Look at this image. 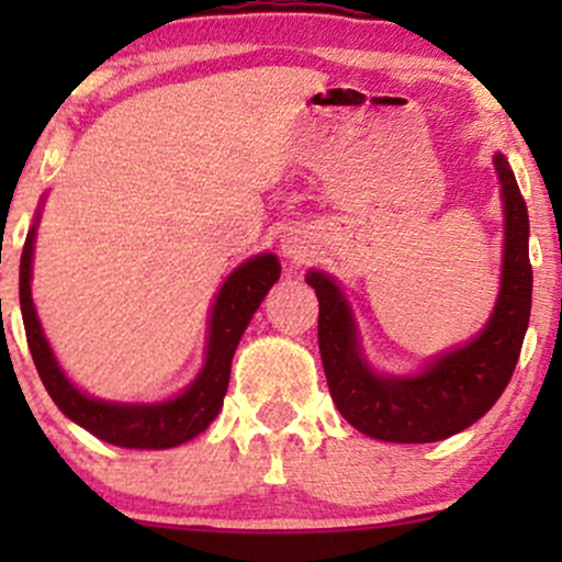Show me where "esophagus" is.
I'll use <instances>...</instances> for the list:
<instances>
[{
    "instance_id": "34e87169",
    "label": "esophagus",
    "mask_w": 562,
    "mask_h": 562,
    "mask_svg": "<svg viewBox=\"0 0 562 562\" xmlns=\"http://www.w3.org/2000/svg\"><path fill=\"white\" fill-rule=\"evenodd\" d=\"M282 254L288 256V259L293 261H303L308 256V240H306V232L303 229H293L290 227L285 235H282V243H280Z\"/></svg>"
}]
</instances>
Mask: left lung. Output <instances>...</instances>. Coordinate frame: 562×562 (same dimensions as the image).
Returning a JSON list of instances; mask_svg holds the SVG:
<instances>
[{"mask_svg": "<svg viewBox=\"0 0 562 562\" xmlns=\"http://www.w3.org/2000/svg\"><path fill=\"white\" fill-rule=\"evenodd\" d=\"M505 198L502 290L488 325L475 340L443 353L415 378H380L364 364L351 312L330 277L308 272L319 299V353L340 415L370 438L430 443L481 420L507 389L531 317L533 272L528 261V211L515 173L494 156Z\"/></svg>", "mask_w": 562, "mask_h": 562, "instance_id": "left-lung-1", "label": "left lung"}]
</instances>
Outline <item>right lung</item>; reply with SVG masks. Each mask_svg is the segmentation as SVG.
Here are the masks:
<instances>
[{"label":"right lung","mask_w":562,"mask_h":562,"mask_svg":"<svg viewBox=\"0 0 562 562\" xmlns=\"http://www.w3.org/2000/svg\"><path fill=\"white\" fill-rule=\"evenodd\" d=\"M36 224L25 235L21 254V312L25 340H29L31 357L36 372L42 378L53 402L60 412L87 428L89 434L126 449H169L190 441L209 428L224 404V393L229 385V370L235 348L240 344L245 327L256 308L261 306L263 295L280 280V261L272 254L256 256L229 274L224 288L218 290L211 317L209 353L205 367L200 370L195 383L177 398L164 404H111L83 396L57 367L42 325H38L34 301H31V256H34Z\"/></svg>","instance_id":"obj_1"}]
</instances>
